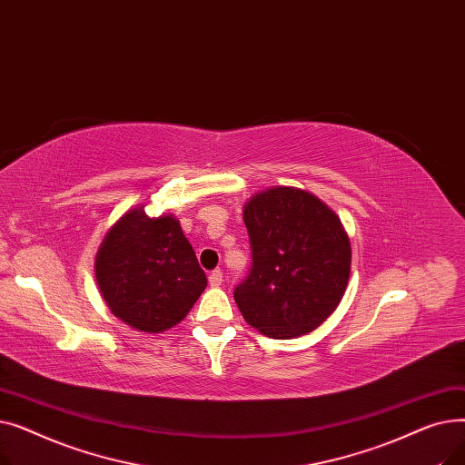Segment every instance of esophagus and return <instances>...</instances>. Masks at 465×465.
<instances>
[{
	"label": "esophagus",
	"mask_w": 465,
	"mask_h": 465,
	"mask_svg": "<svg viewBox=\"0 0 465 465\" xmlns=\"http://www.w3.org/2000/svg\"><path fill=\"white\" fill-rule=\"evenodd\" d=\"M223 281H224V277H223V272H220V270H214V272H211V275H209V284L211 286H220V284H223Z\"/></svg>",
	"instance_id": "34e87169"
}]
</instances>
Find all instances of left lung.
Returning a JSON list of instances; mask_svg holds the SVG:
<instances>
[{"instance_id": "left-lung-1", "label": "left lung", "mask_w": 465, "mask_h": 465, "mask_svg": "<svg viewBox=\"0 0 465 465\" xmlns=\"http://www.w3.org/2000/svg\"><path fill=\"white\" fill-rule=\"evenodd\" d=\"M251 270L235 303L252 328L294 339L319 328L345 294L351 242L337 214L312 193L279 186L245 205Z\"/></svg>"}]
</instances>
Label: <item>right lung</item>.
<instances>
[{"mask_svg":"<svg viewBox=\"0 0 465 465\" xmlns=\"http://www.w3.org/2000/svg\"><path fill=\"white\" fill-rule=\"evenodd\" d=\"M105 303L122 322L149 333L179 324L207 286V275L179 220L137 207L109 230L95 258Z\"/></svg>","mask_w":465,"mask_h":465,"instance_id":"1","label":"right lung"}]
</instances>
